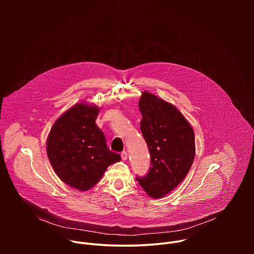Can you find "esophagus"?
<instances>
[{
  "label": "esophagus",
  "instance_id": "obj_1",
  "mask_svg": "<svg viewBox=\"0 0 254 254\" xmlns=\"http://www.w3.org/2000/svg\"><path fill=\"white\" fill-rule=\"evenodd\" d=\"M121 157H122V159H123L124 161H126V160L127 159V152H123V153L121 154Z\"/></svg>",
  "mask_w": 254,
  "mask_h": 254
}]
</instances>
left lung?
<instances>
[{
	"label": "left lung",
	"instance_id": "obj_1",
	"mask_svg": "<svg viewBox=\"0 0 254 254\" xmlns=\"http://www.w3.org/2000/svg\"><path fill=\"white\" fill-rule=\"evenodd\" d=\"M138 106L152 167L146 176L135 179L150 197L159 199L187 176L195 158V134L185 117L157 95L143 91Z\"/></svg>",
	"mask_w": 254,
	"mask_h": 254
}]
</instances>
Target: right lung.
I'll list each match as a JSON object with an SVG mask.
<instances>
[{
    "instance_id": "right-lung-1",
    "label": "right lung",
    "mask_w": 254,
    "mask_h": 254,
    "mask_svg": "<svg viewBox=\"0 0 254 254\" xmlns=\"http://www.w3.org/2000/svg\"><path fill=\"white\" fill-rule=\"evenodd\" d=\"M96 105L78 103L64 113L53 125L47 138V155L57 176L79 191L92 188L107 167L121 161L112 152L95 120Z\"/></svg>"
}]
</instances>
